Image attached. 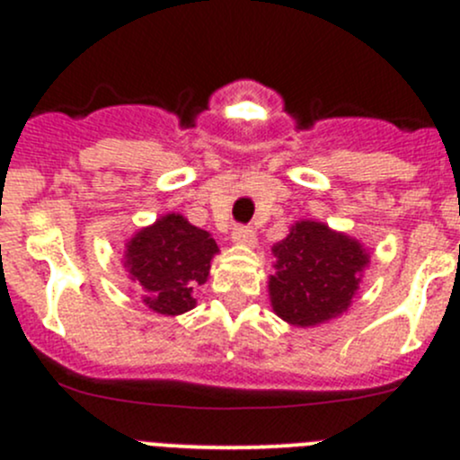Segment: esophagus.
<instances>
[{
  "label": "esophagus",
  "mask_w": 460,
  "mask_h": 460,
  "mask_svg": "<svg viewBox=\"0 0 460 460\" xmlns=\"http://www.w3.org/2000/svg\"><path fill=\"white\" fill-rule=\"evenodd\" d=\"M231 238H234L235 244H243V247H256L258 238H256V231L252 229V226H235L234 234H231Z\"/></svg>",
  "instance_id": "1"
}]
</instances>
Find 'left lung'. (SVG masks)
<instances>
[{"label": "left lung", "instance_id": "left-lung-1", "mask_svg": "<svg viewBox=\"0 0 460 460\" xmlns=\"http://www.w3.org/2000/svg\"><path fill=\"white\" fill-rule=\"evenodd\" d=\"M278 273L269 280L273 312L298 327H312L349 307L358 273L369 262L356 240L320 222L303 220L273 247Z\"/></svg>", "mask_w": 460, "mask_h": 460}]
</instances>
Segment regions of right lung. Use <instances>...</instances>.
I'll use <instances>...</instances> for the list:
<instances>
[{"label":"right lung","instance_id":"obj_1","mask_svg":"<svg viewBox=\"0 0 460 460\" xmlns=\"http://www.w3.org/2000/svg\"><path fill=\"white\" fill-rule=\"evenodd\" d=\"M217 252L208 231L189 225L182 216L160 217L128 243L124 267L144 291V305L164 316L196 307L193 287L204 285Z\"/></svg>","mask_w":460,"mask_h":460}]
</instances>
